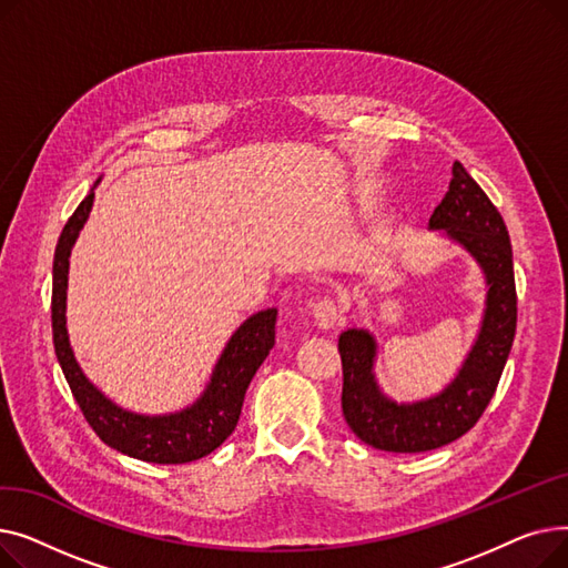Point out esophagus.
I'll return each instance as SVG.
<instances>
[{"label":"esophagus","mask_w":568,"mask_h":568,"mask_svg":"<svg viewBox=\"0 0 568 568\" xmlns=\"http://www.w3.org/2000/svg\"><path fill=\"white\" fill-rule=\"evenodd\" d=\"M343 317V306L334 300H320L317 304H313V320L320 326V329H334V326L341 322Z\"/></svg>","instance_id":"esophagus-1"}]
</instances>
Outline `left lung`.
<instances>
[{
  "label": "left lung",
  "instance_id": "obj_1",
  "mask_svg": "<svg viewBox=\"0 0 568 568\" xmlns=\"http://www.w3.org/2000/svg\"><path fill=\"white\" fill-rule=\"evenodd\" d=\"M452 174L428 230L471 255L486 281L479 332L456 377L430 398L398 403L377 384L375 336L352 326L338 338L343 416L356 437L379 452L422 454L463 437L488 407L514 345L518 308L509 232L495 204L458 161Z\"/></svg>",
  "mask_w": 568,
  "mask_h": 568
}]
</instances>
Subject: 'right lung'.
<instances>
[{
  "instance_id": "obj_1",
  "label": "right lung",
  "mask_w": 568,
  "mask_h": 568,
  "mask_svg": "<svg viewBox=\"0 0 568 568\" xmlns=\"http://www.w3.org/2000/svg\"><path fill=\"white\" fill-rule=\"evenodd\" d=\"M80 202L59 236L52 262V338L57 362L64 371L73 398L94 433L119 454L156 465H182L204 458L232 435L242 414L253 375L276 343V308L253 313L225 343L204 392L189 407L170 414H138L119 407L82 373L67 329L69 260L94 206V189Z\"/></svg>"
}]
</instances>
